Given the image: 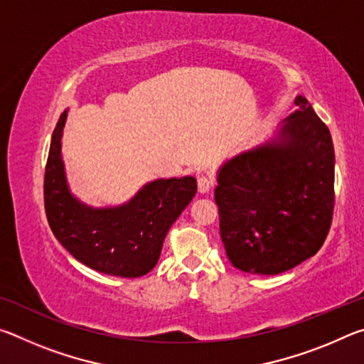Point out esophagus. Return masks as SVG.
Listing matches in <instances>:
<instances>
[{
	"mask_svg": "<svg viewBox=\"0 0 364 364\" xmlns=\"http://www.w3.org/2000/svg\"><path fill=\"white\" fill-rule=\"evenodd\" d=\"M197 188H199L200 194H208L213 188V181L207 176H200L199 180H197Z\"/></svg>",
	"mask_w": 364,
	"mask_h": 364,
	"instance_id": "obj_1",
	"label": "esophagus"
}]
</instances>
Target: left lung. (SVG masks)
I'll return each instance as SVG.
<instances>
[{
    "instance_id": "8db88e82",
    "label": "left lung",
    "mask_w": 364,
    "mask_h": 364,
    "mask_svg": "<svg viewBox=\"0 0 364 364\" xmlns=\"http://www.w3.org/2000/svg\"><path fill=\"white\" fill-rule=\"evenodd\" d=\"M268 141L226 160L215 202L232 267L279 274L321 249L334 210V146L304 96Z\"/></svg>"
}]
</instances>
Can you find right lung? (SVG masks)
Here are the masks:
<instances>
[{"mask_svg":"<svg viewBox=\"0 0 364 364\" xmlns=\"http://www.w3.org/2000/svg\"><path fill=\"white\" fill-rule=\"evenodd\" d=\"M67 110L54 128L45 171V208L58 241L86 267L139 278L156 267L171 225L197 193L194 176L154 180L125 204L91 207L72 194L63 160Z\"/></svg>","mask_w":364,"mask_h":364,"instance_id":"right-lung-1","label":"right lung"}]
</instances>
